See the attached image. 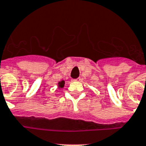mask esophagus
I'll list each match as a JSON object with an SVG mask.
<instances>
[{
  "instance_id": "esophagus-1",
  "label": "esophagus",
  "mask_w": 146,
  "mask_h": 146,
  "mask_svg": "<svg viewBox=\"0 0 146 146\" xmlns=\"http://www.w3.org/2000/svg\"><path fill=\"white\" fill-rule=\"evenodd\" d=\"M72 81H73V82L81 81V78H80V77H79V78H77V79H72Z\"/></svg>"
}]
</instances>
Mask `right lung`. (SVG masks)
Returning <instances> with one entry per match:
<instances>
[{"instance_id":"right-lung-1","label":"right lung","mask_w":146,"mask_h":146,"mask_svg":"<svg viewBox=\"0 0 146 146\" xmlns=\"http://www.w3.org/2000/svg\"><path fill=\"white\" fill-rule=\"evenodd\" d=\"M64 85V81H61L60 82H58V86L60 88H63Z\"/></svg>"}]
</instances>
